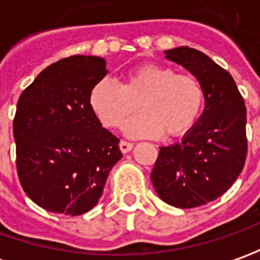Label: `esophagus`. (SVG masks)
Instances as JSON below:
<instances>
[{"label": "esophagus", "mask_w": 260, "mask_h": 260, "mask_svg": "<svg viewBox=\"0 0 260 260\" xmlns=\"http://www.w3.org/2000/svg\"><path fill=\"white\" fill-rule=\"evenodd\" d=\"M132 149H133V143L125 142V140H121V142H120V150H121L123 153H128Z\"/></svg>", "instance_id": "obj_1"}]
</instances>
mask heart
Returning a JSON list of instances; mask_svg holds the SVG:
<instances>
[{"label": "heart", "instance_id": "obj_1", "mask_svg": "<svg viewBox=\"0 0 260 260\" xmlns=\"http://www.w3.org/2000/svg\"><path fill=\"white\" fill-rule=\"evenodd\" d=\"M204 88L189 74H176L172 66H137L125 75L123 84L103 79L89 94V104L108 128H117L136 111L124 124L130 137L168 139L186 135L200 118L204 107Z\"/></svg>", "mask_w": 260, "mask_h": 260}]
</instances>
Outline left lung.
Segmentation results:
<instances>
[{
    "mask_svg": "<svg viewBox=\"0 0 260 260\" xmlns=\"http://www.w3.org/2000/svg\"><path fill=\"white\" fill-rule=\"evenodd\" d=\"M165 57L201 82L205 104L181 142L160 147L150 179L166 204L194 208L221 197L245 166V101L232 75L203 52L181 46Z\"/></svg>",
    "mask_w": 260,
    "mask_h": 260,
    "instance_id": "obj_1",
    "label": "left lung"
}]
</instances>
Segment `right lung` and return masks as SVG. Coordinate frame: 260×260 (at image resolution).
I'll return each mask as SVG.
<instances>
[{
  "mask_svg": "<svg viewBox=\"0 0 260 260\" xmlns=\"http://www.w3.org/2000/svg\"><path fill=\"white\" fill-rule=\"evenodd\" d=\"M100 56L75 55L43 69L17 103L14 140L21 186L46 211L81 215L98 204L123 157L89 94L105 75Z\"/></svg>",
  "mask_w": 260,
  "mask_h": 260,
  "instance_id": "obj_1",
  "label": "right lung"
}]
</instances>
